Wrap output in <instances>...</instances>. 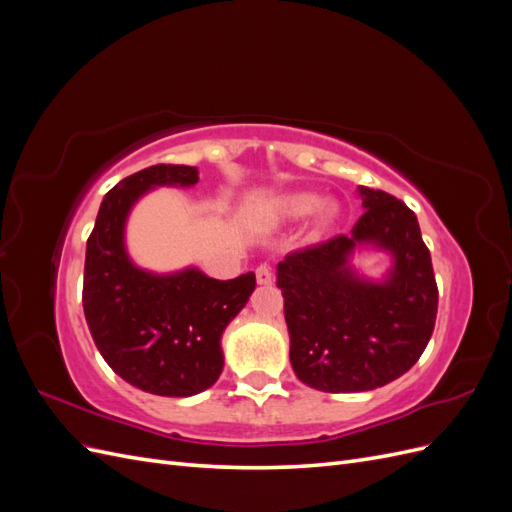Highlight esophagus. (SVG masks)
Returning <instances> with one entry per match:
<instances>
[{"label":"esophagus","instance_id":"obj_1","mask_svg":"<svg viewBox=\"0 0 512 512\" xmlns=\"http://www.w3.org/2000/svg\"><path fill=\"white\" fill-rule=\"evenodd\" d=\"M256 282H258L260 286H269V284L273 282V271H271L269 265H260V267L256 269Z\"/></svg>","mask_w":512,"mask_h":512}]
</instances>
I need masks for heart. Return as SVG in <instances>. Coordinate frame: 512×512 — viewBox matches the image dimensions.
I'll list each match as a JSON object with an SVG mask.
<instances>
[{
  "label": "heart",
  "instance_id": "heart-1",
  "mask_svg": "<svg viewBox=\"0 0 512 512\" xmlns=\"http://www.w3.org/2000/svg\"><path fill=\"white\" fill-rule=\"evenodd\" d=\"M275 211L280 218L286 220H299L305 218V215L316 211V228L324 230L327 226H331V222L335 220L337 209L333 205H320V198L316 194L309 192H292L282 196L277 200Z\"/></svg>",
  "mask_w": 512,
  "mask_h": 512
}]
</instances>
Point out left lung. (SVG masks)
Returning <instances> with one entry per match:
<instances>
[{"label": "left lung", "instance_id": "1", "mask_svg": "<svg viewBox=\"0 0 512 512\" xmlns=\"http://www.w3.org/2000/svg\"><path fill=\"white\" fill-rule=\"evenodd\" d=\"M365 213L350 230L277 265L297 378L324 393H361L421 359L438 314V286L416 215L382 190L356 188ZM392 260L378 281L351 265L356 251Z\"/></svg>", "mask_w": 512, "mask_h": 512}]
</instances>
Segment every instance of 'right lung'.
Listing matches in <instances>:
<instances>
[{
  "label": "right lung",
  "instance_id": "right-lung-1",
  "mask_svg": "<svg viewBox=\"0 0 512 512\" xmlns=\"http://www.w3.org/2000/svg\"><path fill=\"white\" fill-rule=\"evenodd\" d=\"M198 168L158 164L119 181L87 239L83 309L91 337L117 376L145 393L192 397L220 378L222 335L256 288V275L220 282L198 267L156 273L126 247L132 207L151 190L192 188Z\"/></svg>",
  "mask_w": 512,
  "mask_h": 512
}]
</instances>
